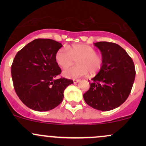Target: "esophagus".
Here are the masks:
<instances>
[{"instance_id": "1", "label": "esophagus", "mask_w": 146, "mask_h": 146, "mask_svg": "<svg viewBox=\"0 0 146 146\" xmlns=\"http://www.w3.org/2000/svg\"><path fill=\"white\" fill-rule=\"evenodd\" d=\"M80 82V80H78V79H73V82H74L75 84V83H78Z\"/></svg>"}]
</instances>
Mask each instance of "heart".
Masks as SVG:
<instances>
[{
  "label": "heart",
  "mask_w": 146,
  "mask_h": 146,
  "mask_svg": "<svg viewBox=\"0 0 146 146\" xmlns=\"http://www.w3.org/2000/svg\"><path fill=\"white\" fill-rule=\"evenodd\" d=\"M77 60L78 65L67 68L63 71V75L68 78H76L90 73H95L101 69L102 58L97 54L91 46L85 44H77L60 48L56 54V61L60 67L70 66Z\"/></svg>",
  "instance_id": "obj_1"
}]
</instances>
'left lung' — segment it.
Masks as SVG:
<instances>
[{
	"label": "left lung",
	"instance_id": "left-lung-1",
	"mask_svg": "<svg viewBox=\"0 0 146 146\" xmlns=\"http://www.w3.org/2000/svg\"><path fill=\"white\" fill-rule=\"evenodd\" d=\"M94 45L101 51L103 64L83 97L92 108L108 111L121 106L128 98L136 74L135 64L119 44L98 42Z\"/></svg>",
	"mask_w": 146,
	"mask_h": 146
}]
</instances>
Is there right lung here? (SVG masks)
<instances>
[{
	"label": "right lung",
	"instance_id": "1",
	"mask_svg": "<svg viewBox=\"0 0 146 146\" xmlns=\"http://www.w3.org/2000/svg\"><path fill=\"white\" fill-rule=\"evenodd\" d=\"M62 46L51 39H36L15 56L11 77L16 94L22 102L36 111H47L62 102L64 90L72 80L56 79L61 69L56 61L57 51Z\"/></svg>",
	"mask_w": 146,
	"mask_h": 146
}]
</instances>
